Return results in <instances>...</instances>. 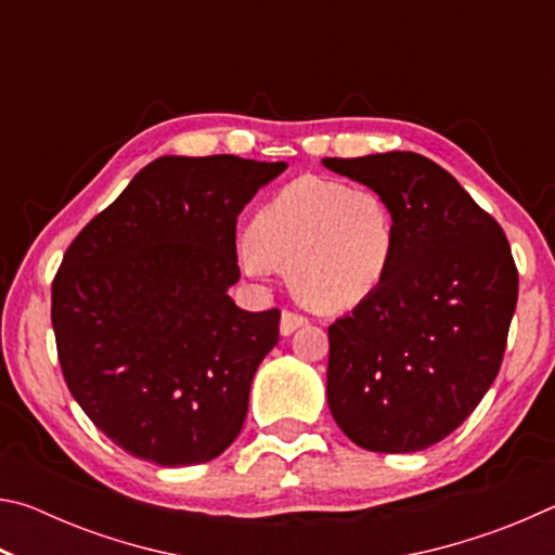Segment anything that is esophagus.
I'll return each instance as SVG.
<instances>
[{"label": "esophagus", "instance_id": "1", "mask_svg": "<svg viewBox=\"0 0 555 555\" xmlns=\"http://www.w3.org/2000/svg\"><path fill=\"white\" fill-rule=\"evenodd\" d=\"M308 318L300 315V313H294V311H284L281 313V335H291L296 333L300 325H306Z\"/></svg>", "mask_w": 555, "mask_h": 555}]
</instances>
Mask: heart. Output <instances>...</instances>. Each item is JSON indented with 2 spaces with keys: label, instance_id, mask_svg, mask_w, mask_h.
Returning <instances> with one entry per match:
<instances>
[{
  "label": "heart",
  "instance_id": "heart-1",
  "mask_svg": "<svg viewBox=\"0 0 555 555\" xmlns=\"http://www.w3.org/2000/svg\"><path fill=\"white\" fill-rule=\"evenodd\" d=\"M397 257V220L382 193L300 176L259 205L237 244L244 274L286 267L288 284L315 311H347L377 291Z\"/></svg>",
  "mask_w": 555,
  "mask_h": 555
}]
</instances>
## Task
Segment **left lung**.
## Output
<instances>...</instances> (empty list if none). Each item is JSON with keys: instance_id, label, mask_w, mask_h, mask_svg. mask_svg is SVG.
<instances>
[{"instance_id": "obj_1", "label": "left lung", "mask_w": 555, "mask_h": 555, "mask_svg": "<svg viewBox=\"0 0 555 555\" xmlns=\"http://www.w3.org/2000/svg\"><path fill=\"white\" fill-rule=\"evenodd\" d=\"M397 220L384 284L327 327V406L374 453H416L463 424L500 372L519 296L509 242L446 168L413 152L323 158Z\"/></svg>"}]
</instances>
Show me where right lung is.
<instances>
[{"label": "right lung", "mask_w": 555, "mask_h": 555, "mask_svg": "<svg viewBox=\"0 0 555 555\" xmlns=\"http://www.w3.org/2000/svg\"><path fill=\"white\" fill-rule=\"evenodd\" d=\"M284 162L162 156L65 251L51 323L65 384L129 455L201 465L240 436L276 308L242 311L237 215Z\"/></svg>", "instance_id": "1"}]
</instances>
